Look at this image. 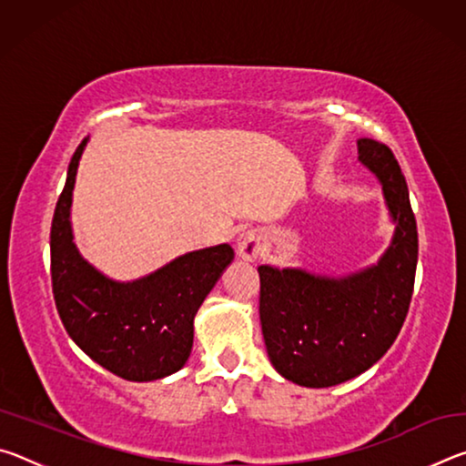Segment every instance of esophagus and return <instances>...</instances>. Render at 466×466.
<instances>
[{
    "instance_id": "esophagus-1",
    "label": "esophagus",
    "mask_w": 466,
    "mask_h": 466,
    "mask_svg": "<svg viewBox=\"0 0 466 466\" xmlns=\"http://www.w3.org/2000/svg\"><path fill=\"white\" fill-rule=\"evenodd\" d=\"M236 248H238V255L242 258H247V261H255V258L263 255V234L258 230H248L240 234Z\"/></svg>"
}]
</instances>
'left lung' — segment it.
Listing matches in <instances>:
<instances>
[{
	"label": "left lung",
	"mask_w": 466,
	"mask_h": 466,
	"mask_svg": "<svg viewBox=\"0 0 466 466\" xmlns=\"http://www.w3.org/2000/svg\"><path fill=\"white\" fill-rule=\"evenodd\" d=\"M361 164L380 178L397 232L378 265L343 279L258 267L263 339L275 370L310 389L366 372L397 339L413 296L417 224L409 188L390 147L358 141Z\"/></svg>",
	"instance_id": "8db88e82"
}]
</instances>
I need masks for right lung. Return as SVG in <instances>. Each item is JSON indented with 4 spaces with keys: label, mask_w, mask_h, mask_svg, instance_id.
Masks as SVG:
<instances>
[{
    "label": "right lung",
    "mask_w": 466,
    "mask_h": 466,
    "mask_svg": "<svg viewBox=\"0 0 466 466\" xmlns=\"http://www.w3.org/2000/svg\"><path fill=\"white\" fill-rule=\"evenodd\" d=\"M84 139L69 162L51 224V281L63 327L108 372L149 382L178 372L193 347V319L234 258L230 244L188 252L144 279L119 283L80 257L69 224Z\"/></svg>",
    "instance_id": "obj_1"
}]
</instances>
